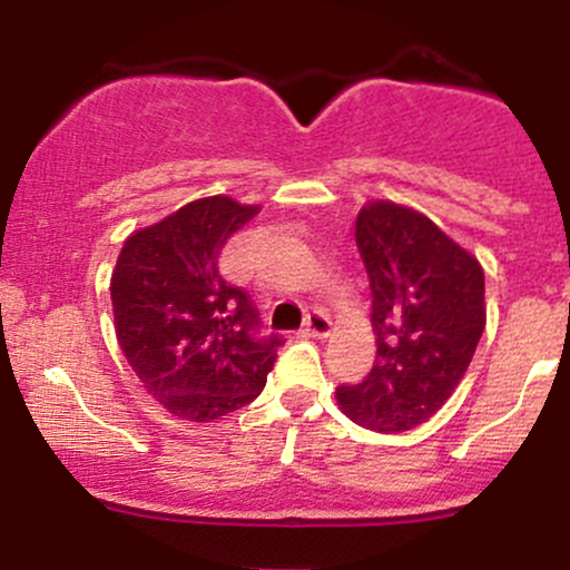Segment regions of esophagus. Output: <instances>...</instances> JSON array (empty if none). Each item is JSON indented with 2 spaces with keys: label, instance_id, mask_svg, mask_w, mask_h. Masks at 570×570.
<instances>
[{
  "label": "esophagus",
  "instance_id": "esophagus-1",
  "mask_svg": "<svg viewBox=\"0 0 570 570\" xmlns=\"http://www.w3.org/2000/svg\"><path fill=\"white\" fill-rule=\"evenodd\" d=\"M305 335H311V337H326L332 332V322H330V316H326V313H322V311H311L307 313V318H305Z\"/></svg>",
  "mask_w": 570,
  "mask_h": 570
}]
</instances>
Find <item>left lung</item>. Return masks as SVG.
Segmentation results:
<instances>
[{
    "label": "left lung",
    "mask_w": 570,
    "mask_h": 570,
    "mask_svg": "<svg viewBox=\"0 0 570 570\" xmlns=\"http://www.w3.org/2000/svg\"><path fill=\"white\" fill-rule=\"evenodd\" d=\"M377 356L358 383L337 385L358 426L402 434L448 402L485 332V273L476 257L412 208L375 200L356 217Z\"/></svg>",
    "instance_id": "obj_1"
}]
</instances>
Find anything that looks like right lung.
I'll use <instances>...</instances> for the list:
<instances>
[{
	"label": "right lung",
	"mask_w": 570,
	"mask_h": 570,
	"mask_svg": "<svg viewBox=\"0 0 570 570\" xmlns=\"http://www.w3.org/2000/svg\"><path fill=\"white\" fill-rule=\"evenodd\" d=\"M254 214L225 195L193 200L136 230L117 257L109 292L120 348L181 421H217L254 402L284 345L259 332L248 292L219 273L227 238Z\"/></svg>",
	"instance_id": "obj_1"
}]
</instances>
